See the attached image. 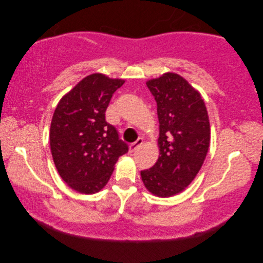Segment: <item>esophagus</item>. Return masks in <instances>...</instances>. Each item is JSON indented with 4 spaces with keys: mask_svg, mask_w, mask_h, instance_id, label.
I'll return each mask as SVG.
<instances>
[{
    "mask_svg": "<svg viewBox=\"0 0 263 263\" xmlns=\"http://www.w3.org/2000/svg\"><path fill=\"white\" fill-rule=\"evenodd\" d=\"M142 143H143V139H141V138H139L136 142L131 143L130 147H128V150H130V153H135L139 147L142 146Z\"/></svg>",
    "mask_w": 263,
    "mask_h": 263,
    "instance_id": "1",
    "label": "esophagus"
}]
</instances>
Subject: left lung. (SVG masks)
Wrapping results in <instances>:
<instances>
[{"instance_id":"8db88e82","label":"left lung","mask_w":263,"mask_h":263,"mask_svg":"<svg viewBox=\"0 0 263 263\" xmlns=\"http://www.w3.org/2000/svg\"><path fill=\"white\" fill-rule=\"evenodd\" d=\"M157 103L159 157L141 171L144 186L156 197L170 198L197 176L210 144V123L200 92L180 74L167 72L147 81Z\"/></svg>"}]
</instances>
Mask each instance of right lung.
<instances>
[{
    "instance_id": "1",
    "label": "right lung",
    "mask_w": 263,
    "mask_h": 263,
    "mask_svg": "<svg viewBox=\"0 0 263 263\" xmlns=\"http://www.w3.org/2000/svg\"><path fill=\"white\" fill-rule=\"evenodd\" d=\"M124 80L92 73L61 98L53 114L49 144L62 180L82 194L99 192L127 144L105 120L113 93Z\"/></svg>"
}]
</instances>
